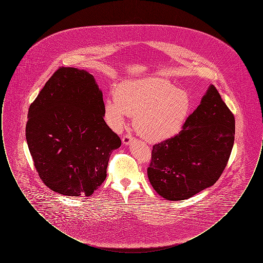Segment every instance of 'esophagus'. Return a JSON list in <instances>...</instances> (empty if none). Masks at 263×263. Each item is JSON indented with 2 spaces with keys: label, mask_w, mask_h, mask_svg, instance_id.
<instances>
[{
  "label": "esophagus",
  "mask_w": 263,
  "mask_h": 263,
  "mask_svg": "<svg viewBox=\"0 0 263 263\" xmlns=\"http://www.w3.org/2000/svg\"><path fill=\"white\" fill-rule=\"evenodd\" d=\"M132 140H133V137H132L130 134H125V135L122 137V142H123V144H125V145H128Z\"/></svg>",
  "instance_id": "34e87169"
}]
</instances>
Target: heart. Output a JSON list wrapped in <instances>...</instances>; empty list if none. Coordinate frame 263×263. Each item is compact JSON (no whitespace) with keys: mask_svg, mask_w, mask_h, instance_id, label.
<instances>
[{"mask_svg":"<svg viewBox=\"0 0 263 263\" xmlns=\"http://www.w3.org/2000/svg\"><path fill=\"white\" fill-rule=\"evenodd\" d=\"M190 108L187 92L162 78H145L119 85L115 97L104 102L108 125L119 130L125 115L134 117L141 137L161 142L176 135L184 124Z\"/></svg>","mask_w":263,"mask_h":263,"instance_id":"1","label":"heart"}]
</instances>
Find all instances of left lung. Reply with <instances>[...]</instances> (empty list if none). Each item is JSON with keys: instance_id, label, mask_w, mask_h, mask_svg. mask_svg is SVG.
<instances>
[{"instance_id": "1", "label": "left lung", "mask_w": 263, "mask_h": 263, "mask_svg": "<svg viewBox=\"0 0 263 263\" xmlns=\"http://www.w3.org/2000/svg\"><path fill=\"white\" fill-rule=\"evenodd\" d=\"M234 141V114L211 85L182 130L153 146L148 167L152 186L172 201L212 186L225 170Z\"/></svg>"}]
</instances>
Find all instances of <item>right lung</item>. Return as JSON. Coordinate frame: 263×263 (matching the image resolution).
I'll return each mask as SVG.
<instances>
[{
	"label": "right lung",
	"mask_w": 263,
	"mask_h": 263,
	"mask_svg": "<svg viewBox=\"0 0 263 263\" xmlns=\"http://www.w3.org/2000/svg\"><path fill=\"white\" fill-rule=\"evenodd\" d=\"M27 146L39 177L67 196H90L120 138L105 123L102 92L85 70L60 67L30 104Z\"/></svg>",
	"instance_id": "1"
}]
</instances>
